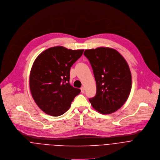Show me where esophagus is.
<instances>
[{"label":"esophagus","instance_id":"34e87169","mask_svg":"<svg viewBox=\"0 0 160 160\" xmlns=\"http://www.w3.org/2000/svg\"><path fill=\"white\" fill-rule=\"evenodd\" d=\"M84 90H85V88L84 87L81 88V91L82 93H84Z\"/></svg>","mask_w":160,"mask_h":160}]
</instances>
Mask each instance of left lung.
Instances as JSON below:
<instances>
[{"mask_svg":"<svg viewBox=\"0 0 160 160\" xmlns=\"http://www.w3.org/2000/svg\"><path fill=\"white\" fill-rule=\"evenodd\" d=\"M84 55L92 69L97 93L89 100L102 114H110L125 103L132 87L131 72L125 58L116 50L98 47L86 50Z\"/></svg>","mask_w":160,"mask_h":160,"instance_id":"left-lung-1","label":"left lung"}]
</instances>
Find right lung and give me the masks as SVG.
<instances>
[{
    "instance_id": "obj_1",
    "label": "right lung",
    "mask_w": 160,
    "mask_h": 160,
    "mask_svg": "<svg viewBox=\"0 0 160 160\" xmlns=\"http://www.w3.org/2000/svg\"><path fill=\"white\" fill-rule=\"evenodd\" d=\"M84 50L51 47L35 59L29 76L31 93L45 113L57 117L66 112L81 89L70 84V69Z\"/></svg>"
}]
</instances>
